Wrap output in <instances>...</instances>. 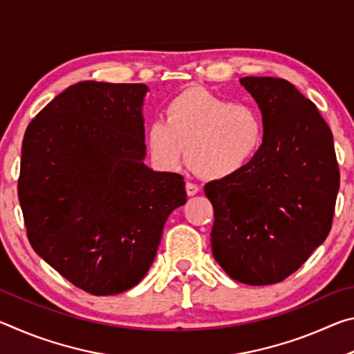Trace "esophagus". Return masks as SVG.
Listing matches in <instances>:
<instances>
[{"instance_id":"34e87169","label":"esophagus","mask_w":354,"mask_h":354,"mask_svg":"<svg viewBox=\"0 0 354 354\" xmlns=\"http://www.w3.org/2000/svg\"><path fill=\"white\" fill-rule=\"evenodd\" d=\"M185 192H187L189 196H194V195L198 194L200 187L196 184H194V183H187V184H185Z\"/></svg>"}]
</instances>
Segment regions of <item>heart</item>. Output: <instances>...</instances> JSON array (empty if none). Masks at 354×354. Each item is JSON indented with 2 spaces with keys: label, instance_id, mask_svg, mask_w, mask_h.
I'll use <instances>...</instances> for the list:
<instances>
[{
  "label": "heart",
  "instance_id": "1",
  "mask_svg": "<svg viewBox=\"0 0 354 354\" xmlns=\"http://www.w3.org/2000/svg\"><path fill=\"white\" fill-rule=\"evenodd\" d=\"M165 122L153 120L145 129L151 159L164 170H176L185 159L201 178L218 181L239 175L253 162L266 137L262 113L201 87L169 101Z\"/></svg>",
  "mask_w": 354,
  "mask_h": 354
}]
</instances>
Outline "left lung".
<instances>
[{"mask_svg": "<svg viewBox=\"0 0 354 354\" xmlns=\"http://www.w3.org/2000/svg\"><path fill=\"white\" fill-rule=\"evenodd\" d=\"M266 123L259 154L239 175L207 183L211 245L232 279L274 284L325 242L340 183L331 129L292 82L245 76Z\"/></svg>", "mask_w": 354, "mask_h": 354, "instance_id": "obj_1", "label": "left lung"}]
</instances>
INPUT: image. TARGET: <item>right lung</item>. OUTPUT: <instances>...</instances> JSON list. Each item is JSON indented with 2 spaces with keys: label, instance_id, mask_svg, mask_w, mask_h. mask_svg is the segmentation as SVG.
Instances as JSON below:
<instances>
[{
  "label": "right lung",
  "instance_id": "obj_1",
  "mask_svg": "<svg viewBox=\"0 0 354 354\" xmlns=\"http://www.w3.org/2000/svg\"><path fill=\"white\" fill-rule=\"evenodd\" d=\"M145 84L84 81L29 123L19 200L41 259L93 295L139 284L167 218L183 206L184 178L145 160Z\"/></svg>",
  "mask_w": 354,
  "mask_h": 354
}]
</instances>
